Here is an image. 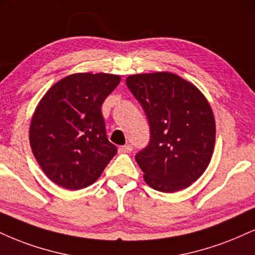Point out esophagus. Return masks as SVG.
Segmentation results:
<instances>
[{
	"label": "esophagus",
	"instance_id": "obj_1",
	"mask_svg": "<svg viewBox=\"0 0 255 255\" xmlns=\"http://www.w3.org/2000/svg\"><path fill=\"white\" fill-rule=\"evenodd\" d=\"M131 151H133V147H131L130 145H125V146H121L119 148V152L120 153H130Z\"/></svg>",
	"mask_w": 255,
	"mask_h": 255
}]
</instances>
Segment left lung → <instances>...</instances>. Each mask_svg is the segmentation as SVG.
Masks as SVG:
<instances>
[{
	"instance_id": "8db88e82",
	"label": "left lung",
	"mask_w": 255,
	"mask_h": 255,
	"mask_svg": "<svg viewBox=\"0 0 255 255\" xmlns=\"http://www.w3.org/2000/svg\"><path fill=\"white\" fill-rule=\"evenodd\" d=\"M148 120L151 139L135 160L152 189L176 192L196 182L211 160L216 126L213 109L196 85L172 72L126 78Z\"/></svg>"
}]
</instances>
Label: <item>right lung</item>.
<instances>
[{"instance_id": "add662e5", "label": "right lung", "mask_w": 255, "mask_h": 255, "mask_svg": "<svg viewBox=\"0 0 255 255\" xmlns=\"http://www.w3.org/2000/svg\"><path fill=\"white\" fill-rule=\"evenodd\" d=\"M121 77L73 73L40 100L29 126L34 158L48 179L79 190L94 184L118 152L109 142L101 107Z\"/></svg>"}]
</instances>
